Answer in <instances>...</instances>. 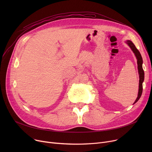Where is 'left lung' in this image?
Segmentation results:
<instances>
[{
	"instance_id": "left-lung-1",
	"label": "left lung",
	"mask_w": 152,
	"mask_h": 152,
	"mask_svg": "<svg viewBox=\"0 0 152 152\" xmlns=\"http://www.w3.org/2000/svg\"><path fill=\"white\" fill-rule=\"evenodd\" d=\"M126 43L128 44V45L131 47V49L134 53L135 55L136 56V58L137 60V65H138V69H139V92H138V96L137 98L135 100L134 103H136L139 99L140 98L142 94V90H143V87H142V83L144 80V71L142 68V63L143 60L141 54L140 53L138 49L135 47V45L133 44V42L131 41H127Z\"/></svg>"
}]
</instances>
